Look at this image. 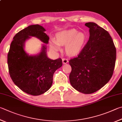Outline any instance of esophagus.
I'll return each instance as SVG.
<instances>
[{
    "mask_svg": "<svg viewBox=\"0 0 122 122\" xmlns=\"http://www.w3.org/2000/svg\"><path fill=\"white\" fill-rule=\"evenodd\" d=\"M62 62L63 64L67 63L68 62V60L66 58H63L62 59Z\"/></svg>",
    "mask_w": 122,
    "mask_h": 122,
    "instance_id": "34e87169",
    "label": "esophagus"
}]
</instances>
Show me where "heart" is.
I'll list each match as a JSON object with an SVG mask.
<instances>
[{"mask_svg": "<svg viewBox=\"0 0 122 122\" xmlns=\"http://www.w3.org/2000/svg\"><path fill=\"white\" fill-rule=\"evenodd\" d=\"M85 41L83 33L78 32L75 29L62 31L56 35L55 41H52L51 47L54 51L60 49L59 45H65L66 51L69 55H75L80 52Z\"/></svg>", "mask_w": 122, "mask_h": 122, "instance_id": "b5f03b06", "label": "heart"}]
</instances>
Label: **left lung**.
Instances as JSON below:
<instances>
[{
    "instance_id": "8db88e82",
    "label": "left lung",
    "mask_w": 122,
    "mask_h": 122,
    "mask_svg": "<svg viewBox=\"0 0 122 122\" xmlns=\"http://www.w3.org/2000/svg\"><path fill=\"white\" fill-rule=\"evenodd\" d=\"M85 25L90 28V37L77 56L71 59V85L84 94L96 92L105 86L113 75L116 50L107 31L93 22Z\"/></svg>"
}]
</instances>
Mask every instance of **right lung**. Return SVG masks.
Masks as SVG:
<instances>
[{
    "label": "right lung",
    "mask_w": 122,
    "mask_h": 122,
    "mask_svg": "<svg viewBox=\"0 0 122 122\" xmlns=\"http://www.w3.org/2000/svg\"><path fill=\"white\" fill-rule=\"evenodd\" d=\"M43 26L31 25L15 35L7 55L9 74L17 87L29 94L39 96L51 87L54 72L62 65L61 58L51 60L46 55V46L35 56H29L24 50V43L29 36L48 43L49 37Z\"/></svg>",
    "instance_id": "obj_1"
}]
</instances>
